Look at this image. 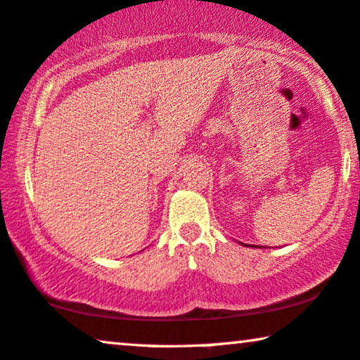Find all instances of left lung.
<instances>
[{
    "label": "left lung",
    "mask_w": 360,
    "mask_h": 360,
    "mask_svg": "<svg viewBox=\"0 0 360 360\" xmlns=\"http://www.w3.org/2000/svg\"><path fill=\"white\" fill-rule=\"evenodd\" d=\"M240 245L241 246H248V245H245V243H241V241H240ZM252 248H261V246H252Z\"/></svg>",
    "instance_id": "left-lung-1"
}]
</instances>
